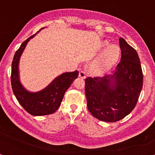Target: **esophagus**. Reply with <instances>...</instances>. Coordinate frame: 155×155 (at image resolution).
I'll return each instance as SVG.
<instances>
[{
	"label": "esophagus",
	"instance_id": "1",
	"mask_svg": "<svg viewBox=\"0 0 155 155\" xmlns=\"http://www.w3.org/2000/svg\"><path fill=\"white\" fill-rule=\"evenodd\" d=\"M79 76L80 78H82V79H85V77H86V72L84 71H79Z\"/></svg>",
	"mask_w": 155,
	"mask_h": 155
}]
</instances>
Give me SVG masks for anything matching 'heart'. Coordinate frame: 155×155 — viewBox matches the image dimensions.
<instances>
[{
    "mask_svg": "<svg viewBox=\"0 0 155 155\" xmlns=\"http://www.w3.org/2000/svg\"><path fill=\"white\" fill-rule=\"evenodd\" d=\"M103 48H106L100 56L91 64L90 70L95 75H103L108 72L115 64L119 57V50L115 45H110L108 42H103Z\"/></svg>",
    "mask_w": 155,
    "mask_h": 155,
    "instance_id": "b5f03b06",
    "label": "heart"
}]
</instances>
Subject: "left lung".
Returning <instances> with one entry per match:
<instances>
[{"label": "left lung", "mask_w": 155, "mask_h": 155, "mask_svg": "<svg viewBox=\"0 0 155 155\" xmlns=\"http://www.w3.org/2000/svg\"><path fill=\"white\" fill-rule=\"evenodd\" d=\"M119 44L121 59L114 73L85 80L88 110L104 122H116L130 114L142 88L143 74L137 51L123 38Z\"/></svg>", "instance_id": "obj_1"}]
</instances>
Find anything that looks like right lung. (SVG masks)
<instances>
[{"label": "right lung", "mask_w": 155, "mask_h": 155, "mask_svg": "<svg viewBox=\"0 0 155 155\" xmlns=\"http://www.w3.org/2000/svg\"><path fill=\"white\" fill-rule=\"evenodd\" d=\"M44 28H41L38 33ZM36 33V34H37ZM34 35L22 43L14 55L11 69V85L13 94L25 110L35 116L52 114L60 106L64 94L78 77V71L65 72L57 76L48 86L37 92H30L22 86L19 76V61L27 44Z\"/></svg>", "instance_id": "right-lung-1"}]
</instances>
